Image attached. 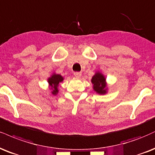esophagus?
<instances>
[{"label":"esophagus","mask_w":155,"mask_h":155,"mask_svg":"<svg viewBox=\"0 0 155 155\" xmlns=\"http://www.w3.org/2000/svg\"><path fill=\"white\" fill-rule=\"evenodd\" d=\"M74 76H76V78H78V79H79V78H80V76H81V72H74Z\"/></svg>","instance_id":"esophagus-1"}]
</instances>
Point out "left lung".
Wrapping results in <instances>:
<instances>
[{"mask_svg":"<svg viewBox=\"0 0 155 155\" xmlns=\"http://www.w3.org/2000/svg\"><path fill=\"white\" fill-rule=\"evenodd\" d=\"M91 82L93 84V90L97 94H100V95H104V94H107L108 92L107 83L106 81L105 75L102 72L99 71H96L91 79Z\"/></svg>","mask_w":155,"mask_h":155,"instance_id":"8db88e82","label":"left lung"}]
</instances>
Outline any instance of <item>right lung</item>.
Instances as JSON below:
<instances>
[{"mask_svg": "<svg viewBox=\"0 0 155 155\" xmlns=\"http://www.w3.org/2000/svg\"><path fill=\"white\" fill-rule=\"evenodd\" d=\"M63 80H64V77L61 75V74H55V72L53 74H51V76H50L48 79V87L49 89L51 90L52 94L53 95H57L58 94L59 92V85L60 83L63 82Z\"/></svg>", "mask_w": 155, "mask_h": 155, "instance_id": "1", "label": "right lung"}]
</instances>
